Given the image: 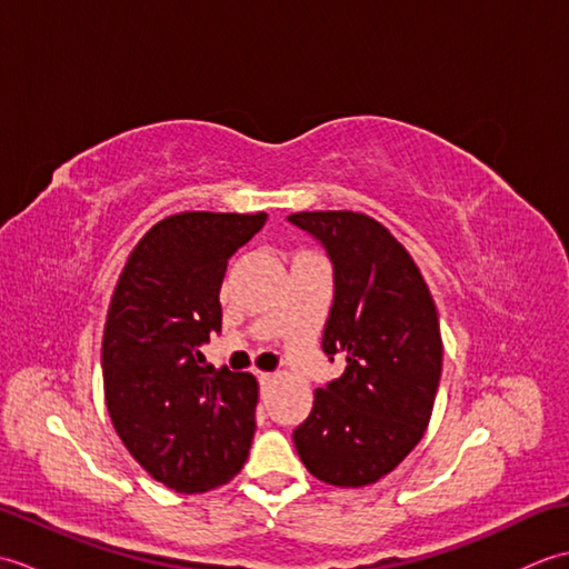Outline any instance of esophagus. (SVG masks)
<instances>
[{
	"label": "esophagus",
	"instance_id": "34e87169",
	"mask_svg": "<svg viewBox=\"0 0 569 569\" xmlns=\"http://www.w3.org/2000/svg\"><path fill=\"white\" fill-rule=\"evenodd\" d=\"M271 381H273V373H259V386H261V389L266 391V389H269V386H271Z\"/></svg>",
	"mask_w": 569,
	"mask_h": 569
}]
</instances>
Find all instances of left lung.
<instances>
[{"label": "left lung", "mask_w": 569, "mask_h": 569, "mask_svg": "<svg viewBox=\"0 0 569 569\" xmlns=\"http://www.w3.org/2000/svg\"><path fill=\"white\" fill-rule=\"evenodd\" d=\"M288 222L328 251L335 298L322 352L347 357L340 379L316 391L293 430L312 477L367 487L420 442L442 371L438 310L410 253L371 217L349 210L296 212Z\"/></svg>", "instance_id": "left-lung-1"}]
</instances>
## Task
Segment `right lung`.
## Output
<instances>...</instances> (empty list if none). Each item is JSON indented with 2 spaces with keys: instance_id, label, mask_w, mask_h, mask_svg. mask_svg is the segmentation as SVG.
<instances>
[{
  "instance_id": "obj_1",
  "label": "right lung",
  "mask_w": 569,
  "mask_h": 569,
  "mask_svg": "<svg viewBox=\"0 0 569 569\" xmlns=\"http://www.w3.org/2000/svg\"><path fill=\"white\" fill-rule=\"evenodd\" d=\"M266 212H180L153 224L119 276L102 337L112 426L149 475L180 493L227 485L247 462L259 386L214 369L200 347L222 330L227 261Z\"/></svg>"
}]
</instances>
